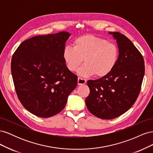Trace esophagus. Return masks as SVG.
Returning a JSON list of instances; mask_svg holds the SVG:
<instances>
[{"label":"esophagus","mask_w":153,"mask_h":153,"mask_svg":"<svg viewBox=\"0 0 153 153\" xmlns=\"http://www.w3.org/2000/svg\"><path fill=\"white\" fill-rule=\"evenodd\" d=\"M86 83V80L84 79V78H82L80 77L78 78V84L79 85H84Z\"/></svg>","instance_id":"obj_1"}]
</instances>
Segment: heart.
<instances>
[{"label":"heart","mask_w":153,"mask_h":153,"mask_svg":"<svg viewBox=\"0 0 153 153\" xmlns=\"http://www.w3.org/2000/svg\"><path fill=\"white\" fill-rule=\"evenodd\" d=\"M73 47L66 46L62 57L69 71H76L84 61L78 74L82 76L95 75L105 76L112 71L117 62L119 48L114 43L92 34L78 37L73 42Z\"/></svg>","instance_id":"heart-1"}]
</instances>
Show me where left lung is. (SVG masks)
I'll list each match as a JSON object with an SVG mask.
<instances>
[{"label": "left lung", "instance_id": "8db88e82", "mask_svg": "<svg viewBox=\"0 0 153 153\" xmlns=\"http://www.w3.org/2000/svg\"><path fill=\"white\" fill-rule=\"evenodd\" d=\"M116 39L119 58L108 75L87 81L90 94L85 99L89 112L97 117L112 119L131 107L139 95L145 73L143 56L131 41L118 32H109Z\"/></svg>", "mask_w": 153, "mask_h": 153}]
</instances>
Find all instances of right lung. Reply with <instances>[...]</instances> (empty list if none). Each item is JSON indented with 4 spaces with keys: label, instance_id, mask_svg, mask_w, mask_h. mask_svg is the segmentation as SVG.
Wrapping results in <instances>:
<instances>
[{
    "label": "right lung",
    "instance_id": "right-lung-1",
    "mask_svg": "<svg viewBox=\"0 0 153 153\" xmlns=\"http://www.w3.org/2000/svg\"><path fill=\"white\" fill-rule=\"evenodd\" d=\"M71 34L61 32L37 36L20 45L11 59V74L18 98L36 116L47 118L64 109L78 77L62 57Z\"/></svg>",
    "mask_w": 153,
    "mask_h": 153
}]
</instances>
